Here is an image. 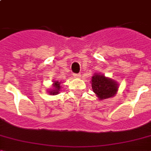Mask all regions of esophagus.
Listing matches in <instances>:
<instances>
[{
    "mask_svg": "<svg viewBox=\"0 0 151 151\" xmlns=\"http://www.w3.org/2000/svg\"><path fill=\"white\" fill-rule=\"evenodd\" d=\"M73 77L76 78H80L81 75L79 74V73H73Z\"/></svg>",
    "mask_w": 151,
    "mask_h": 151,
    "instance_id": "34e87169",
    "label": "esophagus"
}]
</instances>
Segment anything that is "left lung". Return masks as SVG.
Returning a JSON list of instances; mask_svg holds the SVG:
<instances>
[{
  "label": "left lung",
  "mask_w": 151,
  "mask_h": 151,
  "mask_svg": "<svg viewBox=\"0 0 151 151\" xmlns=\"http://www.w3.org/2000/svg\"><path fill=\"white\" fill-rule=\"evenodd\" d=\"M91 82L93 92L100 100L115 96L118 89L117 81L111 78H106L103 74L100 73H95Z\"/></svg>",
  "instance_id": "left-lung-1"
}]
</instances>
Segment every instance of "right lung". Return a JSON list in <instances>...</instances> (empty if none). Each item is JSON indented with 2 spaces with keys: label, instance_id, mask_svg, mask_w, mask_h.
Instances as JSON below:
<instances>
[{
  "label": "right lung",
  "instance_id": "add662e5",
  "mask_svg": "<svg viewBox=\"0 0 151 151\" xmlns=\"http://www.w3.org/2000/svg\"><path fill=\"white\" fill-rule=\"evenodd\" d=\"M61 83L59 82V81H54V84H53V88L51 89V91H48V93L52 96H55V95L59 94V91L61 89Z\"/></svg>",
  "mask_w": 151,
  "mask_h": 151
}]
</instances>
